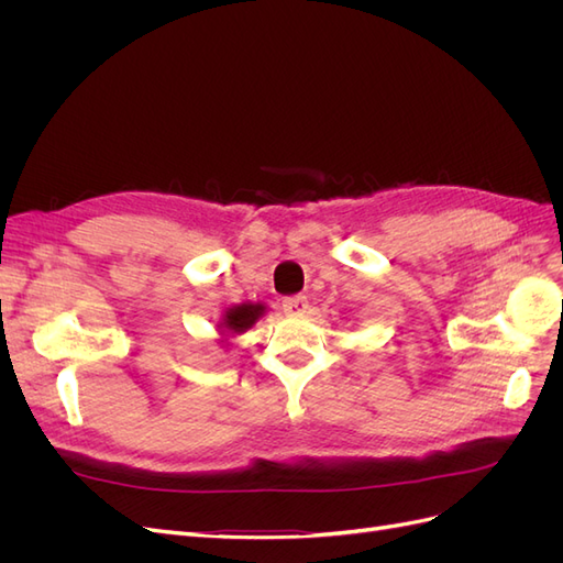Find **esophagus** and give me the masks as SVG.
<instances>
[{
	"instance_id": "esophagus-1",
	"label": "esophagus",
	"mask_w": 563,
	"mask_h": 563,
	"mask_svg": "<svg viewBox=\"0 0 563 563\" xmlns=\"http://www.w3.org/2000/svg\"><path fill=\"white\" fill-rule=\"evenodd\" d=\"M282 308H284L286 314H305V312H308L310 305H308V298H305V296H291V298H284Z\"/></svg>"
}]
</instances>
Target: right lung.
<instances>
[{
	"label": "right lung",
	"instance_id": "right-lung-1",
	"mask_svg": "<svg viewBox=\"0 0 563 563\" xmlns=\"http://www.w3.org/2000/svg\"><path fill=\"white\" fill-rule=\"evenodd\" d=\"M265 314V305L263 302H242L230 308L223 319H220L218 329L223 335H240L249 331L255 321Z\"/></svg>",
	"mask_w": 563,
	"mask_h": 563
}]
</instances>
